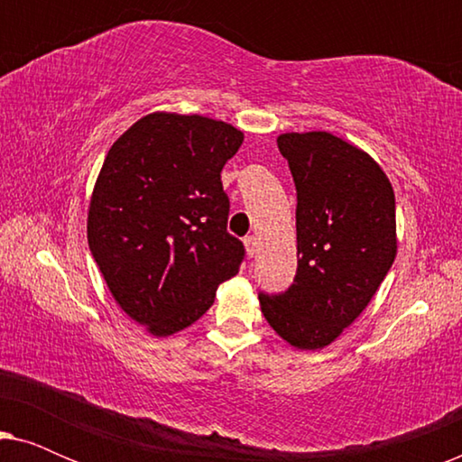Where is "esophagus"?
<instances>
[{"mask_svg": "<svg viewBox=\"0 0 462 462\" xmlns=\"http://www.w3.org/2000/svg\"><path fill=\"white\" fill-rule=\"evenodd\" d=\"M244 244H245V252H248V256H254L258 252V237L248 236L244 239Z\"/></svg>", "mask_w": 462, "mask_h": 462, "instance_id": "obj_1", "label": "esophagus"}]
</instances>
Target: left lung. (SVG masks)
Masks as SVG:
<instances>
[{
    "instance_id": "left-lung-1",
    "label": "left lung",
    "mask_w": 462,
    "mask_h": 462,
    "mask_svg": "<svg viewBox=\"0 0 462 462\" xmlns=\"http://www.w3.org/2000/svg\"><path fill=\"white\" fill-rule=\"evenodd\" d=\"M296 187L294 283L258 294L296 349H324L368 307L395 261V195L381 166L330 132L277 136Z\"/></svg>"
}]
</instances>
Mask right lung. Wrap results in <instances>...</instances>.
Wrapping results in <instances>:
<instances>
[{"label":"right lung","instance_id":"right-lung-1","mask_svg":"<svg viewBox=\"0 0 462 462\" xmlns=\"http://www.w3.org/2000/svg\"><path fill=\"white\" fill-rule=\"evenodd\" d=\"M231 124L151 113L113 143L88 210V244L117 305L153 337L204 315L244 261L226 231L223 166L242 147Z\"/></svg>","mask_w":462,"mask_h":462}]
</instances>
